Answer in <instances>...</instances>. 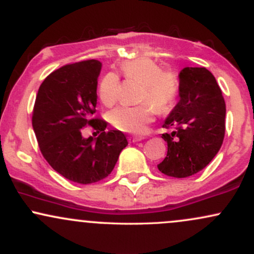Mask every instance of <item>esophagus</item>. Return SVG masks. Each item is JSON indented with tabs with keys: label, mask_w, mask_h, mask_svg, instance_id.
I'll list each match as a JSON object with an SVG mask.
<instances>
[{
	"label": "esophagus",
	"mask_w": 254,
	"mask_h": 254,
	"mask_svg": "<svg viewBox=\"0 0 254 254\" xmlns=\"http://www.w3.org/2000/svg\"><path fill=\"white\" fill-rule=\"evenodd\" d=\"M143 139V137L142 136H130L129 137V142L130 143H136V142H139Z\"/></svg>",
	"instance_id": "1"
}]
</instances>
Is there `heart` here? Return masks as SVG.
I'll return each instance as SVG.
<instances>
[{
	"instance_id": "b5f03b06",
	"label": "heart",
	"mask_w": 254,
	"mask_h": 254,
	"mask_svg": "<svg viewBox=\"0 0 254 254\" xmlns=\"http://www.w3.org/2000/svg\"><path fill=\"white\" fill-rule=\"evenodd\" d=\"M121 71L124 77L141 83L139 101H148L159 112L167 111L176 101L179 92L177 75L161 70V66L149 58L127 61L121 65ZM118 87L119 80L115 72L105 75L99 84V98L103 104L111 106L117 101ZM151 105L117 107L111 112V123L124 132L143 133L154 117V109Z\"/></svg>"
}]
</instances>
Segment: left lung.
Here are the masks:
<instances>
[{
	"label": "left lung",
	"mask_w": 254,
	"mask_h": 254,
	"mask_svg": "<svg viewBox=\"0 0 254 254\" xmlns=\"http://www.w3.org/2000/svg\"><path fill=\"white\" fill-rule=\"evenodd\" d=\"M226 104L216 78L205 68L179 72V101L162 127L167 155L157 168L174 178L193 176L206 167L222 145Z\"/></svg>",
	"instance_id": "8db88e82"
}]
</instances>
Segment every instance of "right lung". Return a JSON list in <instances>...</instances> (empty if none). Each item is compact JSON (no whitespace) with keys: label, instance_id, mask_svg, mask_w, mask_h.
<instances>
[{"label":"right lung","instance_id":"obj_1","mask_svg":"<svg viewBox=\"0 0 254 254\" xmlns=\"http://www.w3.org/2000/svg\"><path fill=\"white\" fill-rule=\"evenodd\" d=\"M100 70L97 60L57 69L40 84L33 109L32 125L43 156L61 176L78 184L106 178L127 145L122 131H106V122L92 118ZM87 125L101 135L84 139L82 129Z\"/></svg>","mask_w":254,"mask_h":254}]
</instances>
